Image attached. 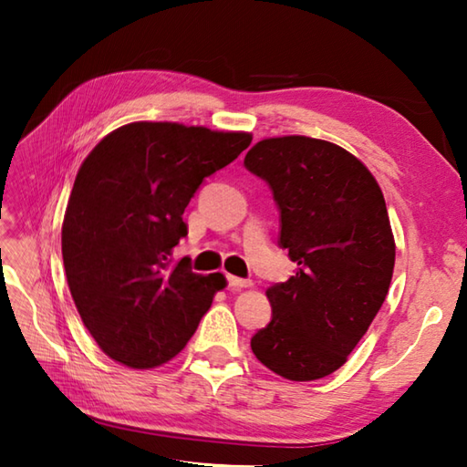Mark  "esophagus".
I'll return each mask as SVG.
<instances>
[{
	"label": "esophagus",
	"instance_id": "1",
	"mask_svg": "<svg viewBox=\"0 0 467 467\" xmlns=\"http://www.w3.org/2000/svg\"><path fill=\"white\" fill-rule=\"evenodd\" d=\"M226 281H228V286H233V289H244V286L253 285V281L241 279V276H234V275H226Z\"/></svg>",
	"mask_w": 467,
	"mask_h": 467
}]
</instances>
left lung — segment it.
Instances as JSON below:
<instances>
[{"label":"left lung","instance_id":"8db88e82","mask_svg":"<svg viewBox=\"0 0 467 467\" xmlns=\"http://www.w3.org/2000/svg\"><path fill=\"white\" fill-rule=\"evenodd\" d=\"M279 208V246L296 269L266 291L273 317L251 349L291 381L321 379L347 361L389 291L395 241L373 174L341 146L269 138L244 156Z\"/></svg>","mask_w":467,"mask_h":467}]
</instances>
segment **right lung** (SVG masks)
Returning a JSON list of instances; mask_svg holds the SVG:
<instances>
[{"label":"right lung","instance_id":"obj_1","mask_svg":"<svg viewBox=\"0 0 467 467\" xmlns=\"http://www.w3.org/2000/svg\"><path fill=\"white\" fill-rule=\"evenodd\" d=\"M246 132L174 122H134L88 154L69 194L62 254L69 293L86 329L114 361L148 369L184 349L221 273L172 265L188 234L184 208L206 176L251 144Z\"/></svg>","mask_w":467,"mask_h":467}]
</instances>
